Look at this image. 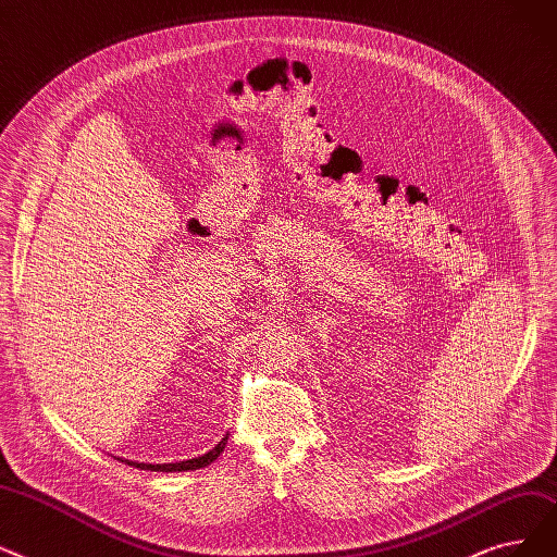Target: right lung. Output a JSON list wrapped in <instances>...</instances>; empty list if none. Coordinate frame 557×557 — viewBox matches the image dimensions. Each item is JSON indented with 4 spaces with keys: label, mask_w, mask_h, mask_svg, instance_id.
Listing matches in <instances>:
<instances>
[{
    "label": "right lung",
    "mask_w": 557,
    "mask_h": 557,
    "mask_svg": "<svg viewBox=\"0 0 557 557\" xmlns=\"http://www.w3.org/2000/svg\"><path fill=\"white\" fill-rule=\"evenodd\" d=\"M226 440H228V433L222 437L220 444H215L213 448H210L208 454L199 456V458H193V460H183V462H168V465H147V462H128L124 460L126 465H134L138 469H151V471H190V469H201V467H208L210 462H215L220 458V454L224 451L226 446Z\"/></svg>",
    "instance_id": "right-lung-1"
}]
</instances>
